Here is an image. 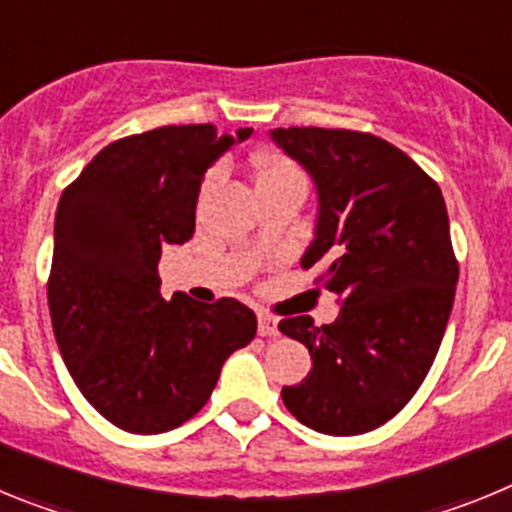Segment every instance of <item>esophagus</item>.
I'll list each match as a JSON object with an SVG mask.
<instances>
[{"label": "esophagus", "instance_id": "obj_1", "mask_svg": "<svg viewBox=\"0 0 512 512\" xmlns=\"http://www.w3.org/2000/svg\"><path fill=\"white\" fill-rule=\"evenodd\" d=\"M259 336H279V320L269 312H259Z\"/></svg>", "mask_w": 512, "mask_h": 512}]
</instances>
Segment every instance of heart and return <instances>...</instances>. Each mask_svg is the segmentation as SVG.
Returning a JSON list of instances; mask_svg holds the SVG:
<instances>
[{
  "instance_id": "heart-1",
  "label": "heart",
  "mask_w": 512,
  "mask_h": 512,
  "mask_svg": "<svg viewBox=\"0 0 512 512\" xmlns=\"http://www.w3.org/2000/svg\"><path fill=\"white\" fill-rule=\"evenodd\" d=\"M253 182H256V189L282 187V184H300V187H305V176L289 158L261 156L253 164Z\"/></svg>"
}]
</instances>
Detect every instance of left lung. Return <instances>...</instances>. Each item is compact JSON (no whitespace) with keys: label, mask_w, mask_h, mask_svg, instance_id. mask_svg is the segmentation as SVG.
<instances>
[{"label":"left lung","mask_w":512,"mask_h":512,"mask_svg":"<svg viewBox=\"0 0 512 512\" xmlns=\"http://www.w3.org/2000/svg\"><path fill=\"white\" fill-rule=\"evenodd\" d=\"M269 135L318 189L315 238L300 264L323 261L320 284L341 305L320 328L310 315L279 323L312 359L282 400L312 431L359 436L408 405L441 346L459 282L446 202L413 158L372 133Z\"/></svg>","instance_id":"obj_1"}]
</instances>
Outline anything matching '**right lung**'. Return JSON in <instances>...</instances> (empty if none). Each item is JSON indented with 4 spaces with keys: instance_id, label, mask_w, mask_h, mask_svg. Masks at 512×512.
Listing matches in <instances>:
<instances>
[{
    "instance_id": "1",
    "label": "right lung",
    "mask_w": 512,
    "mask_h": 512,
    "mask_svg": "<svg viewBox=\"0 0 512 512\" xmlns=\"http://www.w3.org/2000/svg\"><path fill=\"white\" fill-rule=\"evenodd\" d=\"M215 125H166L97 153L63 189L53 228L48 307L61 356L81 395L128 433L187 423L215 390L256 315L223 297H161V248L194 235L205 171L233 143Z\"/></svg>"
}]
</instances>
